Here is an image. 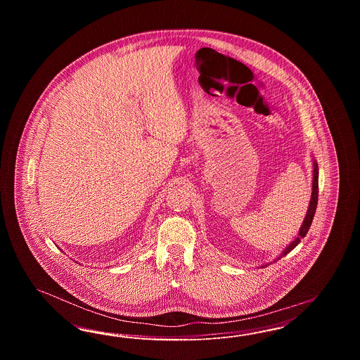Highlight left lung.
<instances>
[{
	"instance_id": "left-lung-1",
	"label": "left lung",
	"mask_w": 360,
	"mask_h": 360,
	"mask_svg": "<svg viewBox=\"0 0 360 360\" xmlns=\"http://www.w3.org/2000/svg\"><path fill=\"white\" fill-rule=\"evenodd\" d=\"M317 201H319V166L316 162H313V184H311V198H310V202H309L308 212H307V216H305V220L300 228V232H298V236L295 239L291 241L290 244L285 248V251L281 254V257H285L290 252L291 250H294L298 243L301 241V239H304L308 233L309 228L311 225L313 221V217H314V213H316V207H317ZM278 257V259H279Z\"/></svg>"
}]
</instances>
